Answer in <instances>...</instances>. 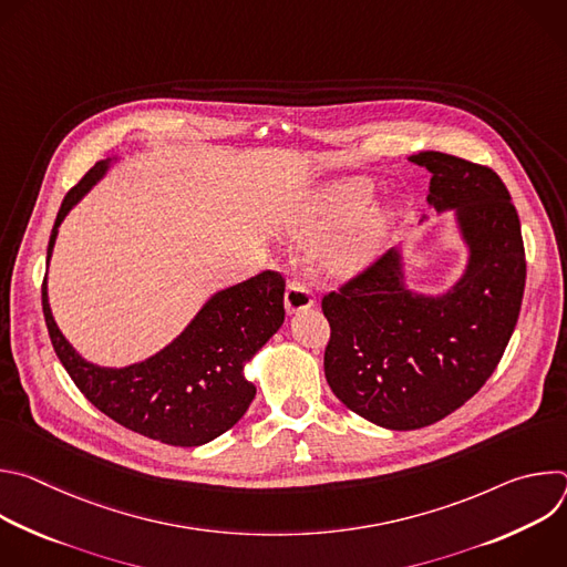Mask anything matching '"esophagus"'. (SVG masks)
<instances>
[{"label": "esophagus", "instance_id": "obj_1", "mask_svg": "<svg viewBox=\"0 0 567 567\" xmlns=\"http://www.w3.org/2000/svg\"><path fill=\"white\" fill-rule=\"evenodd\" d=\"M313 305V298H311V291L309 287L293 278L289 285H287V291H285V309L287 313H298L302 309H309Z\"/></svg>", "mask_w": 567, "mask_h": 567}]
</instances>
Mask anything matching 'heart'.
I'll use <instances>...</instances> for the list:
<instances>
[{"label": "heart", "instance_id": "obj_1", "mask_svg": "<svg viewBox=\"0 0 567 567\" xmlns=\"http://www.w3.org/2000/svg\"><path fill=\"white\" fill-rule=\"evenodd\" d=\"M372 199V186L361 179L337 182L316 193L307 213L296 224V233L305 239H320L337 233L352 220L339 245L334 247L332 262L339 271H354L374 251L379 237L388 224L385 217H359Z\"/></svg>", "mask_w": 567, "mask_h": 567}]
</instances>
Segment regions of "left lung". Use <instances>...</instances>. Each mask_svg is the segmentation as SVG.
I'll return each mask as SVG.
<instances>
[{
    "label": "left lung",
    "mask_w": 567,
    "mask_h": 567,
    "mask_svg": "<svg viewBox=\"0 0 567 567\" xmlns=\"http://www.w3.org/2000/svg\"><path fill=\"white\" fill-rule=\"evenodd\" d=\"M409 161L431 173L429 206L453 213L464 271L440 293L415 291L401 241L322 298L332 392L390 431L444 420L494 374L516 328L527 271L518 213L492 168L435 150Z\"/></svg>",
    "instance_id": "8db88e82"
}]
</instances>
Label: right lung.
I'll use <instances>...</instances> for the list:
<instances>
[{"label":"right lung","mask_w":567,"mask_h":567,"mask_svg":"<svg viewBox=\"0 0 567 567\" xmlns=\"http://www.w3.org/2000/svg\"><path fill=\"white\" fill-rule=\"evenodd\" d=\"M110 156L80 179L58 210L47 265L53 256L58 228L116 164ZM285 280L262 271L239 285L215 291L184 332L145 361L107 368L87 361L60 332L42 285V311L53 350L94 406L116 424L171 446H202L247 413L256 385L245 377L247 363L267 346L285 322Z\"/></svg>","instance_id":"obj_1"}]
</instances>
